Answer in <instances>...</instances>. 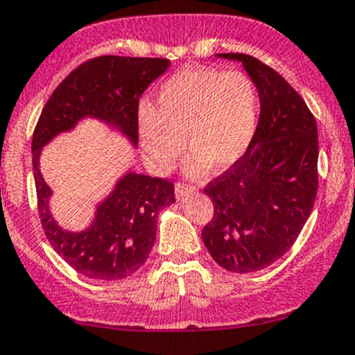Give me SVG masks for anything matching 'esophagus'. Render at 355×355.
<instances>
[{
  "label": "esophagus",
  "mask_w": 355,
  "mask_h": 355,
  "mask_svg": "<svg viewBox=\"0 0 355 355\" xmlns=\"http://www.w3.org/2000/svg\"><path fill=\"white\" fill-rule=\"evenodd\" d=\"M194 191H196V188H193V186H188V184H182V182H178V184L174 186V193H176L178 199H182L186 194L194 193Z\"/></svg>",
  "instance_id": "obj_1"
}]
</instances>
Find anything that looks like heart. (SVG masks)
Wrapping results in <instances>:
<instances>
[{"label":"heart","mask_w":355,"mask_h":355,"mask_svg":"<svg viewBox=\"0 0 355 355\" xmlns=\"http://www.w3.org/2000/svg\"><path fill=\"white\" fill-rule=\"evenodd\" d=\"M260 98L243 71L188 69L173 75L157 92V107L141 103L137 124L142 153L154 173L164 174L184 150L193 157L188 174L211 166L226 171L245 156L258 124Z\"/></svg>","instance_id":"1"}]
</instances>
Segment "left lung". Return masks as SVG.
<instances>
[{
	"instance_id": "obj_1",
	"label": "left lung",
	"mask_w": 355,
	"mask_h": 355,
	"mask_svg": "<svg viewBox=\"0 0 355 355\" xmlns=\"http://www.w3.org/2000/svg\"><path fill=\"white\" fill-rule=\"evenodd\" d=\"M216 57L243 63L258 89L260 119L245 156L205 188L214 214L201 238L223 268L252 273L284 257L312 213L317 124L304 98L263 62L243 53Z\"/></svg>"
}]
</instances>
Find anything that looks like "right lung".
<instances>
[{
    "instance_id": "obj_1",
    "label": "right lung",
    "mask_w": 355,
    "mask_h": 355,
    "mask_svg": "<svg viewBox=\"0 0 355 355\" xmlns=\"http://www.w3.org/2000/svg\"><path fill=\"white\" fill-rule=\"evenodd\" d=\"M167 69L166 58H92L55 89L35 127L31 153L42 226L55 252L89 278L122 280L144 265L156 241L159 211L176 202L174 184L129 171L98 202L89 228L69 231L50 211L51 189L40 173V154L51 139L87 117L114 127L137 146L139 98Z\"/></svg>"
}]
</instances>
